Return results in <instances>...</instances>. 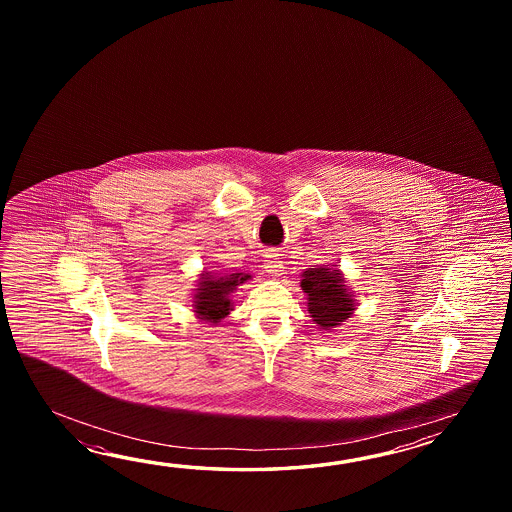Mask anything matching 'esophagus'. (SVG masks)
<instances>
[{
    "label": "esophagus",
    "mask_w": 512,
    "mask_h": 512,
    "mask_svg": "<svg viewBox=\"0 0 512 512\" xmlns=\"http://www.w3.org/2000/svg\"><path fill=\"white\" fill-rule=\"evenodd\" d=\"M265 269H267L271 276H280L282 274L285 267H283V261L278 252L269 251L265 254Z\"/></svg>",
    "instance_id": "1"
}]
</instances>
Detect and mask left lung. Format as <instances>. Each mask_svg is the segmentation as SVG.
Here are the masks:
<instances>
[{
    "label": "left lung",
    "mask_w": 512,
    "mask_h": 512,
    "mask_svg": "<svg viewBox=\"0 0 512 512\" xmlns=\"http://www.w3.org/2000/svg\"><path fill=\"white\" fill-rule=\"evenodd\" d=\"M302 291L307 294V311L324 333L342 326L355 311V294L349 291L337 265H315L302 272Z\"/></svg>",
    "instance_id": "left-lung-1"
}]
</instances>
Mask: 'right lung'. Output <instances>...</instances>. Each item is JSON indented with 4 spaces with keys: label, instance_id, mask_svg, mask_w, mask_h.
Segmentation results:
<instances>
[{
    "label": "right lung",
    "instance_id": "add662e5",
    "mask_svg": "<svg viewBox=\"0 0 512 512\" xmlns=\"http://www.w3.org/2000/svg\"><path fill=\"white\" fill-rule=\"evenodd\" d=\"M249 272L232 271L208 272L199 274L192 307L199 320L210 326H218L219 322L232 311V294L238 285L251 280Z\"/></svg>",
    "mask_w": 512,
    "mask_h": 512
}]
</instances>
